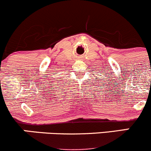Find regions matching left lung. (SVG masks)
I'll use <instances>...</instances> for the list:
<instances>
[{
  "label": "left lung",
  "instance_id": "1",
  "mask_svg": "<svg viewBox=\"0 0 151 151\" xmlns=\"http://www.w3.org/2000/svg\"><path fill=\"white\" fill-rule=\"evenodd\" d=\"M110 83H111V82H110ZM104 84H105V83H104ZM111 86H112V85H111ZM106 91H108V90H106Z\"/></svg>",
  "mask_w": 151,
  "mask_h": 151
}]
</instances>
